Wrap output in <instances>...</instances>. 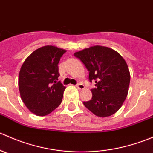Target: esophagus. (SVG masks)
<instances>
[{
    "label": "esophagus",
    "mask_w": 153,
    "mask_h": 153,
    "mask_svg": "<svg viewBox=\"0 0 153 153\" xmlns=\"http://www.w3.org/2000/svg\"><path fill=\"white\" fill-rule=\"evenodd\" d=\"M76 86L78 89H84V85L83 84H81V83L77 84Z\"/></svg>",
    "instance_id": "1"
}]
</instances>
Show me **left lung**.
I'll return each mask as SVG.
<instances>
[{
    "instance_id": "8db88e82",
    "label": "left lung",
    "mask_w": 153,
    "mask_h": 153,
    "mask_svg": "<svg viewBox=\"0 0 153 153\" xmlns=\"http://www.w3.org/2000/svg\"><path fill=\"white\" fill-rule=\"evenodd\" d=\"M89 70L92 98L84 105L96 116H110L124 102L130 82V73L122 56L114 49L104 46H93L75 52Z\"/></svg>"
}]
</instances>
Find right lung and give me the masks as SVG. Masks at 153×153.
Masks as SVG:
<instances>
[{
    "instance_id": "obj_1",
    "label": "right lung",
    "mask_w": 153,
    "mask_h": 153,
    "mask_svg": "<svg viewBox=\"0 0 153 153\" xmlns=\"http://www.w3.org/2000/svg\"><path fill=\"white\" fill-rule=\"evenodd\" d=\"M66 52L55 46H44L34 51L21 66L18 75L21 100L36 115H47L62 101L66 87L58 81V64Z\"/></svg>"
}]
</instances>
